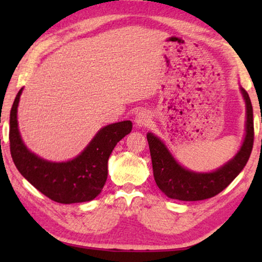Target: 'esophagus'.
<instances>
[{
	"mask_svg": "<svg viewBox=\"0 0 262 262\" xmlns=\"http://www.w3.org/2000/svg\"><path fill=\"white\" fill-rule=\"evenodd\" d=\"M150 121H151V119H150V115L147 111H140L135 117V122L139 127H147Z\"/></svg>",
	"mask_w": 262,
	"mask_h": 262,
	"instance_id": "obj_1",
	"label": "esophagus"
}]
</instances>
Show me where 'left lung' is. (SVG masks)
<instances>
[{"instance_id": "1", "label": "left lung", "mask_w": 262, "mask_h": 262, "mask_svg": "<svg viewBox=\"0 0 262 262\" xmlns=\"http://www.w3.org/2000/svg\"><path fill=\"white\" fill-rule=\"evenodd\" d=\"M242 94L246 103L247 114L245 140L234 158L211 173H195L181 167L163 142L148 133L155 181L167 198L180 201H199L212 198L227 188L245 167L253 148L254 123L250 96L243 88Z\"/></svg>"}]
</instances>
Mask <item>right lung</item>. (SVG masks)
Here are the masks:
<instances>
[{"instance_id": "obj_1", "label": "right lung", "mask_w": 262, "mask_h": 262, "mask_svg": "<svg viewBox=\"0 0 262 262\" xmlns=\"http://www.w3.org/2000/svg\"><path fill=\"white\" fill-rule=\"evenodd\" d=\"M20 89L10 111V154L17 170L39 192L59 203L91 201L107 179V161L119 141L132 132L129 120L104 127L85 150L66 163H52L30 152L21 142L17 125V106Z\"/></svg>"}]
</instances>
